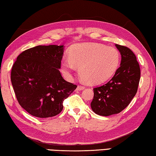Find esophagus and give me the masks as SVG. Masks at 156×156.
<instances>
[{
	"instance_id": "esophagus-1",
	"label": "esophagus",
	"mask_w": 156,
	"mask_h": 156,
	"mask_svg": "<svg viewBox=\"0 0 156 156\" xmlns=\"http://www.w3.org/2000/svg\"><path fill=\"white\" fill-rule=\"evenodd\" d=\"M76 89H77L78 90H81L84 89V86H81V85H79L77 86V88H76Z\"/></svg>"
}]
</instances>
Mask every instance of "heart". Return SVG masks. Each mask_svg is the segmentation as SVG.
Masks as SVG:
<instances>
[{
	"mask_svg": "<svg viewBox=\"0 0 156 156\" xmlns=\"http://www.w3.org/2000/svg\"><path fill=\"white\" fill-rule=\"evenodd\" d=\"M121 56L114 47L98 43L76 44L71 49L70 57L61 61L62 72L70 76L75 66L80 76L90 84H99L112 77L118 69Z\"/></svg>",
	"mask_w": 156,
	"mask_h": 156,
	"instance_id": "b5f03b06",
	"label": "heart"
}]
</instances>
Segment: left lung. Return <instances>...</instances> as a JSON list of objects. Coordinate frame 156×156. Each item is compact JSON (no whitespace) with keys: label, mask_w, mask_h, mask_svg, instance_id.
Listing matches in <instances>:
<instances>
[{"label":"left lung","mask_w":156,"mask_h":156,"mask_svg":"<svg viewBox=\"0 0 156 156\" xmlns=\"http://www.w3.org/2000/svg\"><path fill=\"white\" fill-rule=\"evenodd\" d=\"M121 55V66L112 80L94 88L90 107L103 116L119 114L130 104L137 91L140 68L135 54L127 47L116 44Z\"/></svg>","instance_id":"obj_1"}]
</instances>
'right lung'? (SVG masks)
<instances>
[{
	"mask_svg": "<svg viewBox=\"0 0 156 156\" xmlns=\"http://www.w3.org/2000/svg\"><path fill=\"white\" fill-rule=\"evenodd\" d=\"M63 45H39L19 55L11 71V81L16 99L32 116H56L63 103L76 85L64 80L59 69Z\"/></svg>",
	"mask_w": 156,
	"mask_h": 156,
	"instance_id": "right-lung-1",
	"label": "right lung"
}]
</instances>
